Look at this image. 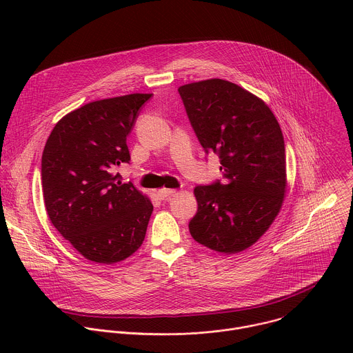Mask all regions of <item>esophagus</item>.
<instances>
[{"mask_svg":"<svg viewBox=\"0 0 353 353\" xmlns=\"http://www.w3.org/2000/svg\"><path fill=\"white\" fill-rule=\"evenodd\" d=\"M174 192H176V190H172V188H161V190L158 191V195H159V198L166 199V198L172 196Z\"/></svg>","mask_w":353,"mask_h":353,"instance_id":"34e87169","label":"esophagus"}]
</instances>
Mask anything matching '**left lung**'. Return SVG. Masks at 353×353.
<instances>
[{"mask_svg":"<svg viewBox=\"0 0 353 353\" xmlns=\"http://www.w3.org/2000/svg\"><path fill=\"white\" fill-rule=\"evenodd\" d=\"M192 130L221 159L225 183L196 185L195 241L225 254L253 245L271 226L286 191L285 142L264 100L225 79L179 88Z\"/></svg>","mask_w":353,"mask_h":353,"instance_id":"obj_1","label":"left lung"}]
</instances>
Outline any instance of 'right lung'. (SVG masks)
<instances>
[{
  "instance_id": "obj_1",
  "label": "right lung",
  "mask_w": 353,
  "mask_h": 353,
  "mask_svg": "<svg viewBox=\"0 0 353 353\" xmlns=\"http://www.w3.org/2000/svg\"><path fill=\"white\" fill-rule=\"evenodd\" d=\"M150 96L86 103L64 116L46 142L41 187L47 215L86 260L123 261L145 239L154 205L114 170L130 162L127 137Z\"/></svg>"
}]
</instances>
